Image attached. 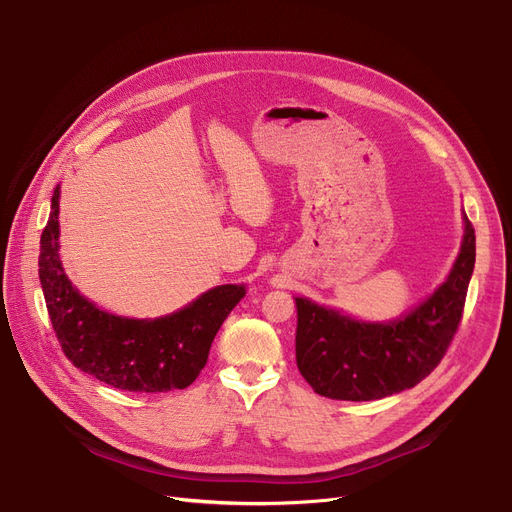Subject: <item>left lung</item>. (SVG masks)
I'll return each instance as SVG.
<instances>
[{"instance_id":"1","label":"left lung","mask_w":512,"mask_h":512,"mask_svg":"<svg viewBox=\"0 0 512 512\" xmlns=\"http://www.w3.org/2000/svg\"><path fill=\"white\" fill-rule=\"evenodd\" d=\"M475 265V232L463 212V241L445 282L412 311L364 321L311 298L296 302V364L315 393L372 401L416 387L438 366L461 321Z\"/></svg>"}]
</instances>
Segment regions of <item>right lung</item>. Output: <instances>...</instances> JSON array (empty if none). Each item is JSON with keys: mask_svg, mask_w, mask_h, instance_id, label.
<instances>
[{"mask_svg": "<svg viewBox=\"0 0 512 512\" xmlns=\"http://www.w3.org/2000/svg\"><path fill=\"white\" fill-rule=\"evenodd\" d=\"M59 195L57 185L41 234L39 278L65 356L76 368L115 389L162 393L189 387L206 366L218 329L247 294V286H214L183 309L156 319L100 309L72 284L61 265Z\"/></svg>", "mask_w": 512, "mask_h": 512, "instance_id": "add662e5", "label": "right lung"}]
</instances>
